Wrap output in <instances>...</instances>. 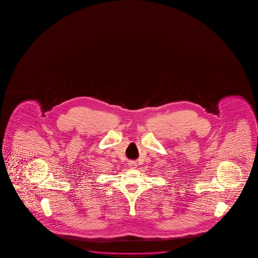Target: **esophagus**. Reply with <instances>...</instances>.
Wrapping results in <instances>:
<instances>
[{
  "instance_id": "obj_1",
  "label": "esophagus",
  "mask_w": 258,
  "mask_h": 258,
  "mask_svg": "<svg viewBox=\"0 0 258 258\" xmlns=\"http://www.w3.org/2000/svg\"><path fill=\"white\" fill-rule=\"evenodd\" d=\"M128 166L130 167L131 169H135V168H136V162H134V161L129 162V163H128Z\"/></svg>"
}]
</instances>
